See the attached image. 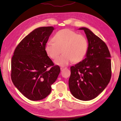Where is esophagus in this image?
<instances>
[{"mask_svg":"<svg viewBox=\"0 0 121 121\" xmlns=\"http://www.w3.org/2000/svg\"><path fill=\"white\" fill-rule=\"evenodd\" d=\"M66 68H67L66 67H60V70H61V71H62L63 69H66Z\"/></svg>","mask_w":121,"mask_h":121,"instance_id":"esophagus-1","label":"esophagus"}]
</instances>
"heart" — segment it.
Returning a JSON list of instances; mask_svg holds the SVG:
<instances>
[{"label": "heart", "instance_id": "b5f03b06", "mask_svg": "<svg viewBox=\"0 0 121 121\" xmlns=\"http://www.w3.org/2000/svg\"><path fill=\"white\" fill-rule=\"evenodd\" d=\"M53 41L47 42L45 46L46 54L51 59L56 57L62 49L63 54L56 58L54 62L56 65L65 66L73 61H81L86 56L88 49V41L86 38L69 29L56 32Z\"/></svg>", "mask_w": 121, "mask_h": 121}]
</instances>
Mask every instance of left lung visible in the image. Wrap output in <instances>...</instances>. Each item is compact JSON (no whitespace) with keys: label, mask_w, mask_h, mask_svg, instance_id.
I'll list each match as a JSON object with an SVG mask.
<instances>
[{"label":"left lung","mask_w":121,"mask_h":121,"mask_svg":"<svg viewBox=\"0 0 121 121\" xmlns=\"http://www.w3.org/2000/svg\"><path fill=\"white\" fill-rule=\"evenodd\" d=\"M88 40L86 58L70 68L71 93L82 101H89L104 90L111 77V56L106 44L90 30L82 27Z\"/></svg>","instance_id":"1"}]
</instances>
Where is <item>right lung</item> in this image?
Wrapping results in <instances>:
<instances>
[{
    "instance_id": "obj_1",
    "label": "right lung",
    "mask_w": 121,
    "mask_h": 121,
    "mask_svg": "<svg viewBox=\"0 0 121 121\" xmlns=\"http://www.w3.org/2000/svg\"><path fill=\"white\" fill-rule=\"evenodd\" d=\"M52 26L37 28L17 46L11 61V79L17 89L31 101L46 98L57 79L60 67L54 65L45 51ZM52 66L49 69L48 68Z\"/></svg>"
}]
</instances>
